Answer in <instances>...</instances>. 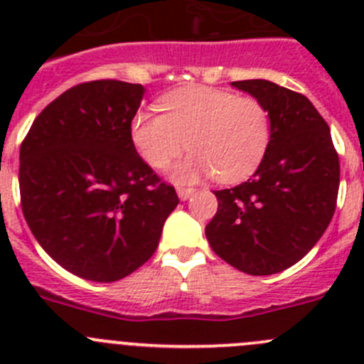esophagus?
I'll use <instances>...</instances> for the list:
<instances>
[{
  "label": "esophagus",
  "instance_id": "34e87169",
  "mask_svg": "<svg viewBox=\"0 0 364 364\" xmlns=\"http://www.w3.org/2000/svg\"><path fill=\"white\" fill-rule=\"evenodd\" d=\"M176 192H178L179 199L186 200V199H190V197L193 196V192H196V190H193V188H185V186H178V190H176Z\"/></svg>",
  "mask_w": 364,
  "mask_h": 364
}]
</instances>
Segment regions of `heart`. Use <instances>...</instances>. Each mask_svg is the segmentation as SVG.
<instances>
[{
    "instance_id": "heart-1",
    "label": "heart",
    "mask_w": 364,
    "mask_h": 364,
    "mask_svg": "<svg viewBox=\"0 0 364 364\" xmlns=\"http://www.w3.org/2000/svg\"><path fill=\"white\" fill-rule=\"evenodd\" d=\"M160 112L139 111L132 141L151 167L165 168L186 148L192 153L172 167L176 183L215 176L218 181L247 179L269 149L273 124L266 105L253 97L216 87L192 86L159 100Z\"/></svg>"
}]
</instances>
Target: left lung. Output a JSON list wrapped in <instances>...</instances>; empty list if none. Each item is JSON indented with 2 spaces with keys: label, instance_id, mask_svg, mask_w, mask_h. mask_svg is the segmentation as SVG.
Wrapping results in <instances>:
<instances>
[{
  "label": "left lung",
  "instance_id": "1",
  "mask_svg": "<svg viewBox=\"0 0 364 364\" xmlns=\"http://www.w3.org/2000/svg\"><path fill=\"white\" fill-rule=\"evenodd\" d=\"M232 86L266 105L273 137L248 181L216 190L218 211L205 237L227 264L266 277L294 266L328 229L338 197V153L328 123L304 95L264 79Z\"/></svg>",
  "mask_w": 364,
  "mask_h": 364
}]
</instances>
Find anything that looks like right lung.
I'll return each mask as SVG.
<instances>
[{
  "mask_svg": "<svg viewBox=\"0 0 364 364\" xmlns=\"http://www.w3.org/2000/svg\"><path fill=\"white\" fill-rule=\"evenodd\" d=\"M144 91L121 80L70 87L36 116L21 146L26 222L40 247L84 280L134 273L179 204L132 141Z\"/></svg>",
  "mask_w": 364,
  "mask_h": 364,
  "instance_id": "1",
  "label": "right lung"
}]
</instances>
